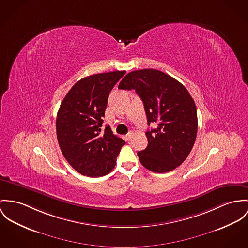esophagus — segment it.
Returning <instances> with one entry per match:
<instances>
[{"label":"esophagus","instance_id":"34e87169","mask_svg":"<svg viewBox=\"0 0 248 248\" xmlns=\"http://www.w3.org/2000/svg\"><path fill=\"white\" fill-rule=\"evenodd\" d=\"M132 135H133L132 132H129V133L126 134V135H125V140L129 141V140H131V138H132Z\"/></svg>","mask_w":248,"mask_h":248}]
</instances>
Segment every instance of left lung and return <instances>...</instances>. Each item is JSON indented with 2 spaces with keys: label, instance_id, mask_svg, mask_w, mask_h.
Here are the masks:
<instances>
[{
  "label": "left lung",
  "instance_id": "8db88e82",
  "mask_svg": "<svg viewBox=\"0 0 248 248\" xmlns=\"http://www.w3.org/2000/svg\"><path fill=\"white\" fill-rule=\"evenodd\" d=\"M118 89L135 90L143 102L148 130L147 147L138 152L148 170L162 173L178 167L189 155L197 134V112L187 89L174 78L155 69L128 73Z\"/></svg>",
  "mask_w": 248,
  "mask_h": 248
}]
</instances>
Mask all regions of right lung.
Wrapping results in <instances>:
<instances>
[{
    "label": "right lung",
    "mask_w": 248,
    "mask_h": 248,
    "mask_svg": "<svg viewBox=\"0 0 248 248\" xmlns=\"http://www.w3.org/2000/svg\"><path fill=\"white\" fill-rule=\"evenodd\" d=\"M124 74L116 71L84 77L60 105L56 122L58 144L70 165L83 175L108 174L125 144L109 125L101 130L109 93Z\"/></svg>",
    "instance_id": "obj_1"
}]
</instances>
